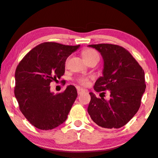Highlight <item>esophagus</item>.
I'll use <instances>...</instances> for the list:
<instances>
[{
  "instance_id": "1",
  "label": "esophagus",
  "mask_w": 158,
  "mask_h": 158,
  "mask_svg": "<svg viewBox=\"0 0 158 158\" xmlns=\"http://www.w3.org/2000/svg\"><path fill=\"white\" fill-rule=\"evenodd\" d=\"M85 91H86V90H85V89H82V88H78V89H77L78 94H81V93H82V92H85Z\"/></svg>"
}]
</instances>
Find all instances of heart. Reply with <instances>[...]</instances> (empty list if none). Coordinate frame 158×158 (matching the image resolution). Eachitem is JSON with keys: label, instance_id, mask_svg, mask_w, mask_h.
<instances>
[{"label": "heart", "instance_id": "obj_1", "mask_svg": "<svg viewBox=\"0 0 158 158\" xmlns=\"http://www.w3.org/2000/svg\"><path fill=\"white\" fill-rule=\"evenodd\" d=\"M82 56L83 58H85V60H88L94 57H99L98 52L93 49H86L82 52ZM77 81H79V84H81V85H87L89 81V79L87 77H79L78 78Z\"/></svg>", "mask_w": 158, "mask_h": 158}]
</instances>
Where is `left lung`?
<instances>
[{
    "mask_svg": "<svg viewBox=\"0 0 158 158\" xmlns=\"http://www.w3.org/2000/svg\"><path fill=\"white\" fill-rule=\"evenodd\" d=\"M103 59L102 77L94 86L96 92H110V99L98 98L93 92L87 111L96 124L106 129H118L137 113L145 92L144 72L130 52L112 44L89 45ZM104 93V92H102Z\"/></svg>",
    "mask_w": 158,
    "mask_h": 158,
    "instance_id": "1",
    "label": "left lung"
}]
</instances>
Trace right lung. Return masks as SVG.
I'll use <instances>...</instances> for the list:
<instances>
[{
  "label": "right lung",
  "mask_w": 158,
  "mask_h": 158,
  "mask_svg": "<svg viewBox=\"0 0 158 158\" xmlns=\"http://www.w3.org/2000/svg\"><path fill=\"white\" fill-rule=\"evenodd\" d=\"M80 45L43 43L31 49L16 67L14 94L21 112L29 123L41 130H50L66 121L77 98L74 86L62 93L50 92V84L65 73V63Z\"/></svg>",
  "instance_id": "obj_1"
}]
</instances>
